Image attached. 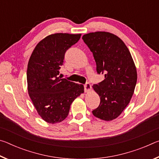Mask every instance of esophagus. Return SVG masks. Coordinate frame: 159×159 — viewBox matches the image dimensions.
<instances>
[{"label": "esophagus", "mask_w": 159, "mask_h": 159, "mask_svg": "<svg viewBox=\"0 0 159 159\" xmlns=\"http://www.w3.org/2000/svg\"><path fill=\"white\" fill-rule=\"evenodd\" d=\"M91 88H92V87H91V85L89 83H86L84 85V89H85V93L90 92V91L91 90Z\"/></svg>", "instance_id": "34e87169"}]
</instances>
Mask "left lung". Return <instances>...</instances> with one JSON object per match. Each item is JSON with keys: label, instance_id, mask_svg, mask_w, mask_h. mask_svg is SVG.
Returning <instances> with one entry per match:
<instances>
[{"label": "left lung", "instance_id": "obj_1", "mask_svg": "<svg viewBox=\"0 0 159 159\" xmlns=\"http://www.w3.org/2000/svg\"><path fill=\"white\" fill-rule=\"evenodd\" d=\"M82 39L93 54L98 73L104 74V79L93 85L100 98L93 114L112 120L125 109L134 93L138 75L133 57L122 40L109 32H92Z\"/></svg>", "mask_w": 159, "mask_h": 159}]
</instances>
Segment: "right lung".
<instances>
[{
    "label": "right lung",
    "mask_w": 159,
    "mask_h": 159,
    "mask_svg": "<svg viewBox=\"0 0 159 159\" xmlns=\"http://www.w3.org/2000/svg\"><path fill=\"white\" fill-rule=\"evenodd\" d=\"M80 36L49 35L36 45L29 60V95L38 114L47 123L54 124L65 119L72 102L84 93L83 85L59 76L66 51L79 41Z\"/></svg>",
    "instance_id": "add662e5"
}]
</instances>
